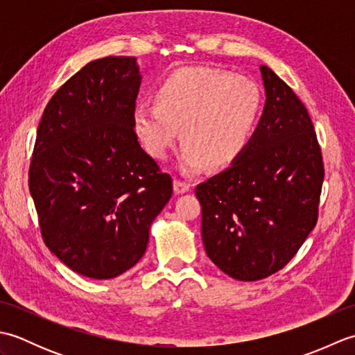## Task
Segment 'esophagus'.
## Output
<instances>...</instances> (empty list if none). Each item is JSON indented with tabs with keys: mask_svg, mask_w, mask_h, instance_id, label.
I'll return each mask as SVG.
<instances>
[{
	"mask_svg": "<svg viewBox=\"0 0 355 355\" xmlns=\"http://www.w3.org/2000/svg\"><path fill=\"white\" fill-rule=\"evenodd\" d=\"M191 189V184L189 183H184L182 180H173V192L175 193H184Z\"/></svg>",
	"mask_w": 355,
	"mask_h": 355,
	"instance_id": "1",
	"label": "esophagus"
}]
</instances>
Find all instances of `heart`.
<instances>
[{
    "label": "heart",
    "instance_id": "obj_1",
    "mask_svg": "<svg viewBox=\"0 0 355 355\" xmlns=\"http://www.w3.org/2000/svg\"><path fill=\"white\" fill-rule=\"evenodd\" d=\"M154 102L139 103L132 111L141 148L155 160H164L180 128L178 168L197 173L206 163L227 168L238 160L259 120L262 94L248 78L186 67L158 85Z\"/></svg>",
    "mask_w": 355,
    "mask_h": 355
}]
</instances>
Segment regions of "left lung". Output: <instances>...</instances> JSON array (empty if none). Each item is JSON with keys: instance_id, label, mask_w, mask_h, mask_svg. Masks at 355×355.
Listing matches in <instances>:
<instances>
[{"instance_id": "1", "label": "left lung", "mask_w": 355, "mask_h": 355, "mask_svg": "<svg viewBox=\"0 0 355 355\" xmlns=\"http://www.w3.org/2000/svg\"><path fill=\"white\" fill-rule=\"evenodd\" d=\"M259 70L267 99L250 143L195 189L207 256L245 282L276 273L297 253L318 223L325 175L305 105L273 70Z\"/></svg>"}]
</instances>
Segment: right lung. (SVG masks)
Instances as JSON below:
<instances>
[{
  "label": "right lung",
  "instance_id": "1",
  "mask_svg": "<svg viewBox=\"0 0 355 355\" xmlns=\"http://www.w3.org/2000/svg\"><path fill=\"white\" fill-rule=\"evenodd\" d=\"M141 76L135 58L87 64L44 110L28 169L41 235L76 273L112 279L145 254L172 178L134 132Z\"/></svg>",
  "mask_w": 355,
  "mask_h": 355
}]
</instances>
